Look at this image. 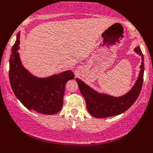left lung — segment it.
Here are the masks:
<instances>
[{
  "mask_svg": "<svg viewBox=\"0 0 153 153\" xmlns=\"http://www.w3.org/2000/svg\"><path fill=\"white\" fill-rule=\"evenodd\" d=\"M134 51L141 57V65L137 80L128 93L120 97H114L95 91L81 81L76 78L81 93L84 97L86 107L92 116L97 118H107L121 114L127 111L139 97L143 81L144 58L141 48L137 46Z\"/></svg>",
  "mask_w": 153,
  "mask_h": 153,
  "instance_id": "8db88e82",
  "label": "left lung"
}]
</instances>
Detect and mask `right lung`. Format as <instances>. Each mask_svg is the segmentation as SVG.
Returning <instances> with one entry per match:
<instances>
[{
    "instance_id": "right-lung-1",
    "label": "right lung",
    "mask_w": 153,
    "mask_h": 153,
    "mask_svg": "<svg viewBox=\"0 0 153 153\" xmlns=\"http://www.w3.org/2000/svg\"><path fill=\"white\" fill-rule=\"evenodd\" d=\"M19 39V33L10 59L9 78L14 95L29 110L47 115L57 114L63 104L66 83L74 78V73L68 70L45 78L33 75L21 61Z\"/></svg>"
}]
</instances>
